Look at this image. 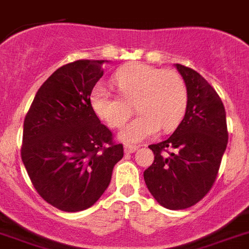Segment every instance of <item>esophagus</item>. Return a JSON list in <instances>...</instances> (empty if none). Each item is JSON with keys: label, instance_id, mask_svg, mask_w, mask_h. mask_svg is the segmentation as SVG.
Wrapping results in <instances>:
<instances>
[{"label": "esophagus", "instance_id": "1", "mask_svg": "<svg viewBox=\"0 0 249 249\" xmlns=\"http://www.w3.org/2000/svg\"><path fill=\"white\" fill-rule=\"evenodd\" d=\"M137 147L139 146H136V145H126V146H124V153L126 154L133 153V151H136Z\"/></svg>", "mask_w": 249, "mask_h": 249}]
</instances>
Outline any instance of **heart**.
<instances>
[{
  "label": "heart",
  "mask_w": 249,
  "mask_h": 249,
  "mask_svg": "<svg viewBox=\"0 0 249 249\" xmlns=\"http://www.w3.org/2000/svg\"><path fill=\"white\" fill-rule=\"evenodd\" d=\"M112 84L120 92L113 95L103 86L90 94L92 110L110 128H122L132 107L139 116L121 132V139L137 142L154 136L161 127L169 132L186 113L188 91L183 77L174 70H161L142 62H131L117 70Z\"/></svg>",
  "instance_id": "b5f03b06"
}]
</instances>
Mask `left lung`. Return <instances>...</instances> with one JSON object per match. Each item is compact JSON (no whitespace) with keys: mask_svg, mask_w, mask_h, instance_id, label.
Masks as SVG:
<instances>
[{"mask_svg":"<svg viewBox=\"0 0 249 249\" xmlns=\"http://www.w3.org/2000/svg\"><path fill=\"white\" fill-rule=\"evenodd\" d=\"M188 91L186 114L165 141L150 145L154 163L143 172L150 194L169 210H183L213 188L228 143L225 108L195 70L176 65Z\"/></svg>","mask_w":249,"mask_h":249,"instance_id":"1","label":"left lung"}]
</instances>
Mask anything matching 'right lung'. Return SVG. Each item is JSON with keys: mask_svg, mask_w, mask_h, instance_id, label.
I'll use <instances>...</instances> for the list:
<instances>
[{"mask_svg": "<svg viewBox=\"0 0 249 249\" xmlns=\"http://www.w3.org/2000/svg\"><path fill=\"white\" fill-rule=\"evenodd\" d=\"M104 61L79 59L55 70L26 113L21 159L36 191L67 213L92 206L123 158V145L92 110L90 94Z\"/></svg>", "mask_w": 249, "mask_h": 249, "instance_id": "1", "label": "right lung"}]
</instances>
